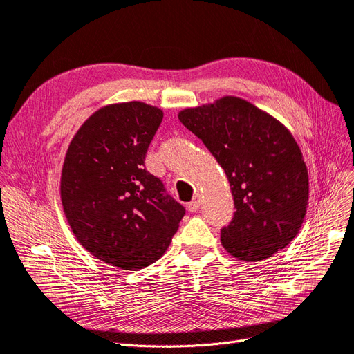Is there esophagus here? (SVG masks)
<instances>
[{
  "mask_svg": "<svg viewBox=\"0 0 354 354\" xmlns=\"http://www.w3.org/2000/svg\"><path fill=\"white\" fill-rule=\"evenodd\" d=\"M200 205H201V197H200V194H195L192 201L188 203V210H189V212H197L198 208H200Z\"/></svg>",
  "mask_w": 354,
  "mask_h": 354,
  "instance_id": "1",
  "label": "esophagus"
}]
</instances>
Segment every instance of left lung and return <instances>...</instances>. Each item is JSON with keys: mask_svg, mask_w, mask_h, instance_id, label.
Segmentation results:
<instances>
[{"mask_svg": "<svg viewBox=\"0 0 354 354\" xmlns=\"http://www.w3.org/2000/svg\"><path fill=\"white\" fill-rule=\"evenodd\" d=\"M178 118L229 179L236 212L221 229L225 250L257 263L289 245L304 223L309 200L308 167L290 131L236 96L187 108Z\"/></svg>", "mask_w": 354, "mask_h": 354, "instance_id": "1", "label": "left lung"}]
</instances>
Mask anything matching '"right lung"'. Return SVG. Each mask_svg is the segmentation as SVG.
Listing matches in <instances>:
<instances>
[{
	"instance_id": "add662e5",
	"label": "right lung",
	"mask_w": 354,
	"mask_h": 354,
	"mask_svg": "<svg viewBox=\"0 0 354 354\" xmlns=\"http://www.w3.org/2000/svg\"><path fill=\"white\" fill-rule=\"evenodd\" d=\"M162 120V109L142 102L108 104L88 116L65 154V217L84 250L116 268L156 263L185 214L144 167Z\"/></svg>"
}]
</instances>
